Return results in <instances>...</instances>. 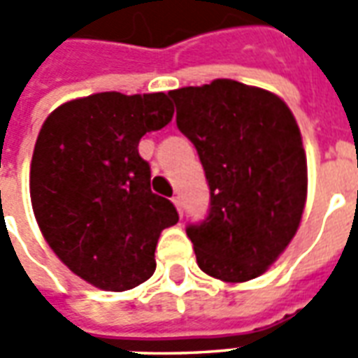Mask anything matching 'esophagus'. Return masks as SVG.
<instances>
[{
	"label": "esophagus",
	"mask_w": 358,
	"mask_h": 358,
	"mask_svg": "<svg viewBox=\"0 0 358 358\" xmlns=\"http://www.w3.org/2000/svg\"><path fill=\"white\" fill-rule=\"evenodd\" d=\"M172 203H174V207H176V210H178L180 215L184 213V209H182V201H180V197L176 195V197H172Z\"/></svg>",
	"instance_id": "1"
}]
</instances>
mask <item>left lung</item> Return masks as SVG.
<instances>
[{
	"label": "left lung",
	"instance_id": "obj_1",
	"mask_svg": "<svg viewBox=\"0 0 358 358\" xmlns=\"http://www.w3.org/2000/svg\"><path fill=\"white\" fill-rule=\"evenodd\" d=\"M169 95L210 187L209 217L187 228L197 264L226 284L249 282L276 263L303 218L308 178L297 120L282 97L230 78Z\"/></svg>",
	"mask_w": 358,
	"mask_h": 358
}]
</instances>
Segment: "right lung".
Wrapping results in <instances>:
<instances>
[{
	"mask_svg": "<svg viewBox=\"0 0 358 358\" xmlns=\"http://www.w3.org/2000/svg\"><path fill=\"white\" fill-rule=\"evenodd\" d=\"M174 115L169 95L101 92L59 105L43 120L30 163V201L43 240L73 274L126 292L155 272L164 228L178 222L151 192L141 136Z\"/></svg>",
	"mask_w": 358,
	"mask_h": 358,
	"instance_id": "obj_1",
	"label": "right lung"
}]
</instances>
